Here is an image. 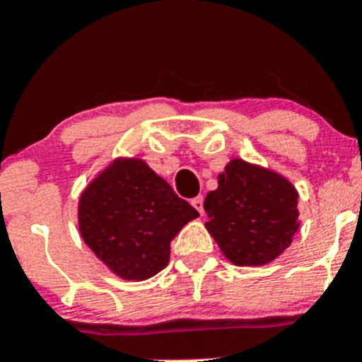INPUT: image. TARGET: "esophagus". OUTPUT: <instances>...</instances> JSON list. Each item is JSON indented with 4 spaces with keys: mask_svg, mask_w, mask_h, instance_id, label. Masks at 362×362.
I'll use <instances>...</instances> for the list:
<instances>
[{
    "mask_svg": "<svg viewBox=\"0 0 362 362\" xmlns=\"http://www.w3.org/2000/svg\"><path fill=\"white\" fill-rule=\"evenodd\" d=\"M192 206H194V208L202 215V213H204V199H202V195L192 199Z\"/></svg>",
    "mask_w": 362,
    "mask_h": 362,
    "instance_id": "obj_1",
    "label": "esophagus"
}]
</instances>
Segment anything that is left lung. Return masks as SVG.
Returning <instances> with one entry per match:
<instances>
[{
  "label": "left lung",
  "mask_w": 362,
  "mask_h": 362,
  "mask_svg": "<svg viewBox=\"0 0 362 362\" xmlns=\"http://www.w3.org/2000/svg\"><path fill=\"white\" fill-rule=\"evenodd\" d=\"M298 194L284 175L235 158L206 195V229L238 267L274 261L298 230Z\"/></svg>",
  "instance_id": "left-lung-1"
}]
</instances>
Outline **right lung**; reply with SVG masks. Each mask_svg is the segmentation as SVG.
Returning <instances> with one entry per match:
<instances>
[{
	"label": "right lung",
	"mask_w": 362,
	"mask_h": 362,
	"mask_svg": "<svg viewBox=\"0 0 362 362\" xmlns=\"http://www.w3.org/2000/svg\"><path fill=\"white\" fill-rule=\"evenodd\" d=\"M197 209L139 158H117L80 197L78 223L95 257L126 281H146L170 259V242Z\"/></svg>",
	"instance_id": "add662e5"
}]
</instances>
